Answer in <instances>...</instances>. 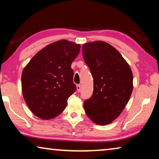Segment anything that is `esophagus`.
I'll list each match as a JSON object with an SVG mask.
<instances>
[{
	"label": "esophagus",
	"instance_id": "esophagus-1",
	"mask_svg": "<svg viewBox=\"0 0 159 159\" xmlns=\"http://www.w3.org/2000/svg\"><path fill=\"white\" fill-rule=\"evenodd\" d=\"M77 90L78 93L80 92V90H81V86H80V84H77Z\"/></svg>",
	"mask_w": 159,
	"mask_h": 159
}]
</instances>
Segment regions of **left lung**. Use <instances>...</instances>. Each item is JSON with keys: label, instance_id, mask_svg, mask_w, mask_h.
Here are the masks:
<instances>
[{"label": "left lung", "instance_id": "1", "mask_svg": "<svg viewBox=\"0 0 159 159\" xmlns=\"http://www.w3.org/2000/svg\"><path fill=\"white\" fill-rule=\"evenodd\" d=\"M82 56L93 78V93L84 101V111L94 123L108 125L120 115L131 96L132 70L120 53L103 41L84 44Z\"/></svg>", "mask_w": 159, "mask_h": 159}]
</instances>
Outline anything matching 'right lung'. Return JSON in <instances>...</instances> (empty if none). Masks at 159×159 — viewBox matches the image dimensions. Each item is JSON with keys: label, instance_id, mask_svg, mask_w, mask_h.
I'll return each mask as SVG.
<instances>
[{"label": "right lung", "instance_id": "1", "mask_svg": "<svg viewBox=\"0 0 159 159\" xmlns=\"http://www.w3.org/2000/svg\"><path fill=\"white\" fill-rule=\"evenodd\" d=\"M80 48L66 40L56 41L38 52L24 69V98L39 118L51 119L59 115L66 108L67 99L77 90L71 65Z\"/></svg>", "mask_w": 159, "mask_h": 159}]
</instances>
